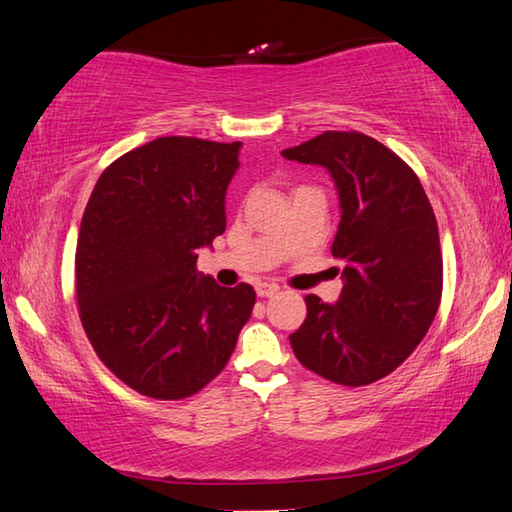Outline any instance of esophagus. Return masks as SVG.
Segmentation results:
<instances>
[{"label": "esophagus", "mask_w": 512, "mask_h": 512, "mask_svg": "<svg viewBox=\"0 0 512 512\" xmlns=\"http://www.w3.org/2000/svg\"><path fill=\"white\" fill-rule=\"evenodd\" d=\"M255 291H257V295H259V297H271V295H275L277 291H280V286H277V284H266V282H262V284H257V286H255Z\"/></svg>", "instance_id": "1"}]
</instances>
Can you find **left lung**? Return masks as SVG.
I'll return each mask as SVG.
<instances>
[{
    "label": "left lung",
    "mask_w": 512,
    "mask_h": 512,
    "mask_svg": "<svg viewBox=\"0 0 512 512\" xmlns=\"http://www.w3.org/2000/svg\"><path fill=\"white\" fill-rule=\"evenodd\" d=\"M320 165L338 190L331 253L342 262L338 302L306 295V320L291 333L295 358L331 383H376L425 338L443 291L439 228L412 167L376 138L324 132L282 152Z\"/></svg>",
    "instance_id": "left-lung-1"
}]
</instances>
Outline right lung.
<instances>
[{
  "mask_svg": "<svg viewBox=\"0 0 512 512\" xmlns=\"http://www.w3.org/2000/svg\"><path fill=\"white\" fill-rule=\"evenodd\" d=\"M241 143L163 136L100 174L82 215L76 295L91 347L138 394H197L235 351L255 306L250 284L197 271L226 230Z\"/></svg>",
  "mask_w": 512,
  "mask_h": 512,
  "instance_id": "obj_1",
  "label": "right lung"
}]
</instances>
